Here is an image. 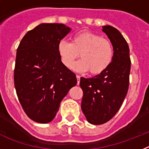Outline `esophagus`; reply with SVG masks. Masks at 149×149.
I'll list each match as a JSON object with an SVG mask.
<instances>
[{"label":"esophagus","instance_id":"obj_1","mask_svg":"<svg viewBox=\"0 0 149 149\" xmlns=\"http://www.w3.org/2000/svg\"><path fill=\"white\" fill-rule=\"evenodd\" d=\"M76 79H77V84L79 85L80 82V76L79 75H76Z\"/></svg>","mask_w":149,"mask_h":149}]
</instances>
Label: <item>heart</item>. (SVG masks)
<instances>
[{"instance_id":"obj_1","label":"heart","mask_w":149,"mask_h":149,"mask_svg":"<svg viewBox=\"0 0 149 149\" xmlns=\"http://www.w3.org/2000/svg\"><path fill=\"white\" fill-rule=\"evenodd\" d=\"M61 62L67 68L73 66L79 56L82 59L74 66L77 71H87L93 75L103 73L112 64L114 57L112 44L108 39L90 31L76 33L71 42L62 40L58 44Z\"/></svg>"}]
</instances>
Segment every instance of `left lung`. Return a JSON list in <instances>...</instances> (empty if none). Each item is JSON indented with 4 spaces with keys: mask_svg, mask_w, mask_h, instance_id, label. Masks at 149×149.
Instances as JSON below:
<instances>
[{
    "mask_svg": "<svg viewBox=\"0 0 149 149\" xmlns=\"http://www.w3.org/2000/svg\"><path fill=\"white\" fill-rule=\"evenodd\" d=\"M103 31L113 46L112 64L92 78H80L83 91L81 108L92 125H102L112 119L119 110L129 87L131 61L128 44L121 33L110 25L103 26Z\"/></svg>",
    "mask_w": 149,
    "mask_h": 149,
    "instance_id": "obj_1",
    "label": "left lung"
}]
</instances>
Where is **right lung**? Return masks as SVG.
Wrapping results in <instances>:
<instances>
[{"mask_svg":"<svg viewBox=\"0 0 149 149\" xmlns=\"http://www.w3.org/2000/svg\"><path fill=\"white\" fill-rule=\"evenodd\" d=\"M70 30L59 23L40 24L27 32L18 46L15 91L23 110L36 122L52 121L63 98L77 83L58 53V44Z\"/></svg>","mask_w":149,"mask_h":149,"instance_id":"obj_1","label":"right lung"}]
</instances>
